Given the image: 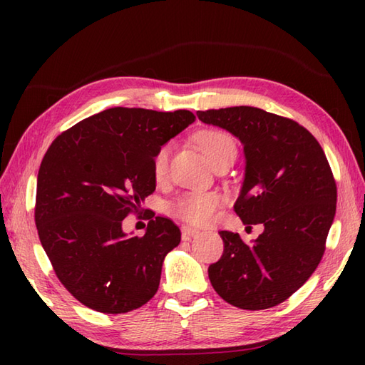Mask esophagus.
I'll return each instance as SVG.
<instances>
[{
  "label": "esophagus",
  "instance_id": "obj_1",
  "mask_svg": "<svg viewBox=\"0 0 365 365\" xmlns=\"http://www.w3.org/2000/svg\"><path fill=\"white\" fill-rule=\"evenodd\" d=\"M199 235V230L195 227H190V226H185L182 227V238L183 240H191V238H196Z\"/></svg>",
  "mask_w": 365,
  "mask_h": 365
}]
</instances>
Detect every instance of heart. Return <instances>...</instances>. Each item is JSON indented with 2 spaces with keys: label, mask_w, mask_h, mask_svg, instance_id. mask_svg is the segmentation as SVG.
Listing matches in <instances>:
<instances>
[{
  "label": "heart",
  "mask_w": 365,
  "mask_h": 365,
  "mask_svg": "<svg viewBox=\"0 0 365 365\" xmlns=\"http://www.w3.org/2000/svg\"><path fill=\"white\" fill-rule=\"evenodd\" d=\"M197 143L200 149L205 153V157L210 160L212 165L227 155H237L235 141L227 133L220 130H208L202 131L197 136ZM173 147L170 144L163 145L161 149L155 153L152 168L153 175L157 180H163L166 177L169 169V158ZM222 202V197L218 192L213 191H196L187 192L170 204V212L183 221L195 224V226H205L215 218V213Z\"/></svg>",
  "instance_id": "b5f03b06"
}]
</instances>
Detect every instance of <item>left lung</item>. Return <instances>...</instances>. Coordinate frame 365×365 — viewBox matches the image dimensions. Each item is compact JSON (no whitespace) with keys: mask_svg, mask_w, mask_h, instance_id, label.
I'll use <instances>...</instances> for the list:
<instances>
[{"mask_svg":"<svg viewBox=\"0 0 365 365\" xmlns=\"http://www.w3.org/2000/svg\"><path fill=\"white\" fill-rule=\"evenodd\" d=\"M196 114L243 144L245 178L234 208L247 227L263 226L250 245L220 232L224 252L208 267L213 289L246 311L281 304L319 267L334 221L337 188L327 155L298 122L260 108Z\"/></svg>","mask_w":365,"mask_h":365,"instance_id":"left-lung-1","label":"left lung"}]
</instances>
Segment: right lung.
I'll return each mask as SVG.
<instances>
[{"instance_id": "add662e5", "label": "right lung", "mask_w": 365, "mask_h": 365, "mask_svg": "<svg viewBox=\"0 0 365 365\" xmlns=\"http://www.w3.org/2000/svg\"><path fill=\"white\" fill-rule=\"evenodd\" d=\"M195 119L187 110L115 106L48 147L37 175L36 226L54 273L81 304L125 314L157 293L163 260L180 243V229L155 216L143 237H128L122 221L139 213L157 187L155 153Z\"/></svg>"}]
</instances>
